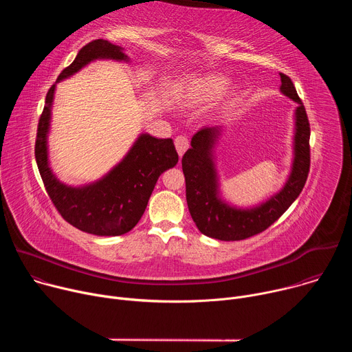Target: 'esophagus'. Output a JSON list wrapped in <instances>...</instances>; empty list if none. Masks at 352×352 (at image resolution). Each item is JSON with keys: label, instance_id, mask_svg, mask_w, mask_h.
Listing matches in <instances>:
<instances>
[{"label": "esophagus", "instance_id": "obj_1", "mask_svg": "<svg viewBox=\"0 0 352 352\" xmlns=\"http://www.w3.org/2000/svg\"><path fill=\"white\" fill-rule=\"evenodd\" d=\"M174 143H175V147H177V152H178L179 157H182V155L186 152V148L189 147L188 139L185 136H177Z\"/></svg>", "mask_w": 352, "mask_h": 352}]
</instances>
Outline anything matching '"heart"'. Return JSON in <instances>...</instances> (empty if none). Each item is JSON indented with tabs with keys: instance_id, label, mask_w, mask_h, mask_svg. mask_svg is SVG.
<instances>
[{
	"instance_id": "heart-1",
	"label": "heart",
	"mask_w": 352,
	"mask_h": 352,
	"mask_svg": "<svg viewBox=\"0 0 352 352\" xmlns=\"http://www.w3.org/2000/svg\"><path fill=\"white\" fill-rule=\"evenodd\" d=\"M226 85L227 78L219 74L190 75L182 79L177 86V100L182 107L196 110L209 104L213 98L220 94V102L226 104L235 93L231 87L223 90Z\"/></svg>"
}]
</instances>
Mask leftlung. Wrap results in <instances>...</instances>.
<instances>
[{
  "label": "left lung",
  "mask_w": 352,
  "mask_h": 352,
  "mask_svg": "<svg viewBox=\"0 0 352 352\" xmlns=\"http://www.w3.org/2000/svg\"><path fill=\"white\" fill-rule=\"evenodd\" d=\"M280 91L298 106L294 111L292 162L284 185L263 202L252 206L232 205L223 196L217 168L216 146L223 126H208L196 132L182 157L186 204L197 230L220 241H239L265 231L299 196L309 173L311 128L305 107L291 79L280 74Z\"/></svg>",
  "instance_id": "8db88e82"
}]
</instances>
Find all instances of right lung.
I'll return each mask as SVG.
<instances>
[{"label": "right lung", "mask_w": 352, "mask_h": 352, "mask_svg": "<svg viewBox=\"0 0 352 352\" xmlns=\"http://www.w3.org/2000/svg\"><path fill=\"white\" fill-rule=\"evenodd\" d=\"M100 60L131 61L122 47L103 38L80 48L74 63L60 74L45 96L34 155L50 199L69 224L87 234L117 236L129 232L138 224L159 177L175 167L178 153L173 139H157L142 132L121 162L102 178L83 185H68L56 175L50 166L48 135L57 85Z\"/></svg>", "instance_id": "right-lung-1"}]
</instances>
